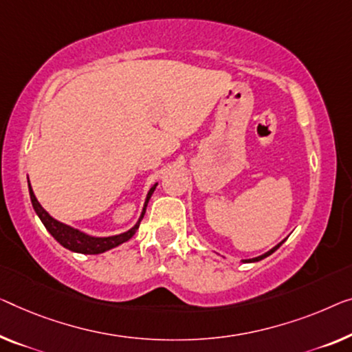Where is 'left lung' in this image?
<instances>
[{
	"label": "left lung",
	"instance_id": "left-lung-1",
	"mask_svg": "<svg viewBox=\"0 0 352 352\" xmlns=\"http://www.w3.org/2000/svg\"><path fill=\"white\" fill-rule=\"evenodd\" d=\"M285 242H286V239L283 240V242L278 243L276 246H274V248H272L270 251H267V253H264V254H262V256H258V258H253V259H245L243 262H258V261H261V259H264V258H267V256H270L272 253H275V251H276L278 248H280V246H281L283 243H285Z\"/></svg>",
	"mask_w": 352,
	"mask_h": 352
}]
</instances>
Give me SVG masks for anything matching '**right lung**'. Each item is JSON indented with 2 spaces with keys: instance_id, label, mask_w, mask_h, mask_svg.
Returning <instances> with one entry per match:
<instances>
[{
  "instance_id": "right-lung-1",
  "label": "right lung",
  "mask_w": 352,
  "mask_h": 352,
  "mask_svg": "<svg viewBox=\"0 0 352 352\" xmlns=\"http://www.w3.org/2000/svg\"><path fill=\"white\" fill-rule=\"evenodd\" d=\"M156 186H158V183H155V185L150 188L148 194H146L142 213H140V217H139V221L135 223L133 228H131L129 230H126V232H123V234L110 235V237H93V235H88L85 232H82V230L67 226V224L60 223V221H56L55 218H52L50 214L47 213L45 210L42 208L41 204L38 202V199H36L33 190H31V185L28 180L31 204H33L34 212L41 218V221L45 226V229L49 230V232L52 234V237H54L61 246H65V248H67V250L76 251V253H82V254H101V253H104V251H109V250L115 248V246L128 242V240L135 234V230L139 229V224H140V221H142V218L145 214L146 204H148L151 194H153V191L156 190Z\"/></svg>"
}]
</instances>
